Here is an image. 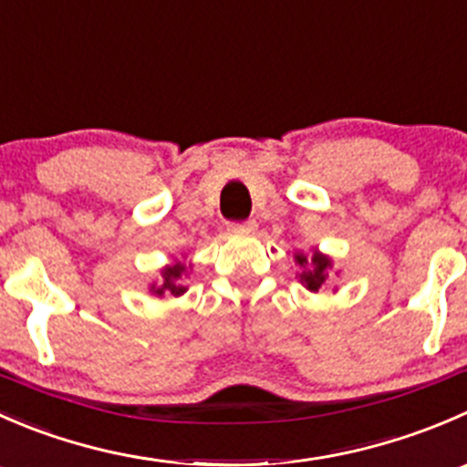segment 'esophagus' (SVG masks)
<instances>
[{
  "label": "esophagus",
  "instance_id": "34e87169",
  "mask_svg": "<svg viewBox=\"0 0 467 467\" xmlns=\"http://www.w3.org/2000/svg\"><path fill=\"white\" fill-rule=\"evenodd\" d=\"M229 232L252 234V232H256V223H254V220H243V223H229Z\"/></svg>",
  "mask_w": 467,
  "mask_h": 467
}]
</instances>
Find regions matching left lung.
<instances>
[{
    "instance_id": "1",
    "label": "left lung",
    "mask_w": 467,
    "mask_h": 467,
    "mask_svg": "<svg viewBox=\"0 0 467 467\" xmlns=\"http://www.w3.org/2000/svg\"><path fill=\"white\" fill-rule=\"evenodd\" d=\"M297 263L304 267V272L299 275V279L306 284L308 290H320L322 284L327 281V267H331V261L327 256H322V254H313L311 261H306V256H302V254H297Z\"/></svg>"
}]
</instances>
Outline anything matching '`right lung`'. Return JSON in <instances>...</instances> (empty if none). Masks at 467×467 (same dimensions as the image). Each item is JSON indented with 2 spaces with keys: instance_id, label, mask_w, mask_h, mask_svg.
<instances>
[{
  "instance_id": "obj_1",
  "label": "right lung",
  "mask_w": 467,
  "mask_h": 467,
  "mask_svg": "<svg viewBox=\"0 0 467 467\" xmlns=\"http://www.w3.org/2000/svg\"><path fill=\"white\" fill-rule=\"evenodd\" d=\"M183 272H186V265H182V263H177V265H172V267H165V270H163V285H161V288H156L154 293L163 295L165 290H168V293H172V295L186 293V288L179 284V279H182Z\"/></svg>"
}]
</instances>
